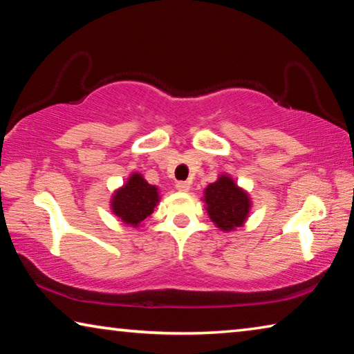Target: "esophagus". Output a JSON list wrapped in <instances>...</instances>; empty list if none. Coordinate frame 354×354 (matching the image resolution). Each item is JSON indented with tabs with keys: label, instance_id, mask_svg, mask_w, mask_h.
Returning a JSON list of instances; mask_svg holds the SVG:
<instances>
[{
	"label": "esophagus",
	"instance_id": "34e87169",
	"mask_svg": "<svg viewBox=\"0 0 354 354\" xmlns=\"http://www.w3.org/2000/svg\"><path fill=\"white\" fill-rule=\"evenodd\" d=\"M176 189H178L179 192H189V190H190V183H187V181H179V183H176Z\"/></svg>",
	"mask_w": 354,
	"mask_h": 354
}]
</instances>
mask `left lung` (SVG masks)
Returning a JSON list of instances; mask_svg holds the SVG:
<instances>
[{"label": "left lung", "mask_w": 354, "mask_h": 354, "mask_svg": "<svg viewBox=\"0 0 354 354\" xmlns=\"http://www.w3.org/2000/svg\"><path fill=\"white\" fill-rule=\"evenodd\" d=\"M203 201L205 209L212 223L223 232L236 231L242 227L248 220L251 211L250 194L241 187L232 176L220 175L203 190Z\"/></svg>", "instance_id": "left-lung-1"}]
</instances>
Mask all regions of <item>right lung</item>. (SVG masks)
Returning <instances> with one entry per match:
<instances>
[{"label":"right lung","instance_id":"obj_1","mask_svg":"<svg viewBox=\"0 0 354 354\" xmlns=\"http://www.w3.org/2000/svg\"><path fill=\"white\" fill-rule=\"evenodd\" d=\"M160 201L159 189L143 178L142 173H131L127 183L113 190L111 212L127 226L140 227Z\"/></svg>","mask_w":354,"mask_h":354}]
</instances>
